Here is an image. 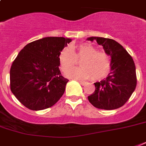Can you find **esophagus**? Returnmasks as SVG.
<instances>
[{"instance_id": "esophagus-1", "label": "esophagus", "mask_w": 146, "mask_h": 146, "mask_svg": "<svg viewBox=\"0 0 146 146\" xmlns=\"http://www.w3.org/2000/svg\"><path fill=\"white\" fill-rule=\"evenodd\" d=\"M79 82H80L82 86H84V85H86V82H84V81H82V80H79Z\"/></svg>"}]
</instances>
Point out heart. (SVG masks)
Wrapping results in <instances>:
<instances>
[{
    "label": "heart",
    "mask_w": 146,
    "mask_h": 146,
    "mask_svg": "<svg viewBox=\"0 0 146 146\" xmlns=\"http://www.w3.org/2000/svg\"><path fill=\"white\" fill-rule=\"evenodd\" d=\"M80 62V68L69 70L66 76L76 80H100L108 74L111 69V57L104 51H97V49L87 43L80 44L71 48L66 47L60 52L59 61L63 70H68Z\"/></svg>",
    "instance_id": "1"
}]
</instances>
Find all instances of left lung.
Listing matches in <instances>:
<instances>
[{"mask_svg": "<svg viewBox=\"0 0 146 146\" xmlns=\"http://www.w3.org/2000/svg\"><path fill=\"white\" fill-rule=\"evenodd\" d=\"M87 40H96L111 58V72L106 79L94 83L96 90L88 96V99L97 108H119L129 100L136 89V66L133 60L126 49L114 40L102 37H89Z\"/></svg>", "mask_w": 146, "mask_h": 146, "instance_id": "1", "label": "left lung"}]
</instances>
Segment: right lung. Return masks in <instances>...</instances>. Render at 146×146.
<instances>
[{"mask_svg": "<svg viewBox=\"0 0 146 146\" xmlns=\"http://www.w3.org/2000/svg\"><path fill=\"white\" fill-rule=\"evenodd\" d=\"M71 41L64 37L43 38L19 51L10 68V90L27 108H48L64 95L69 80L59 70V54Z\"/></svg>", "mask_w": 146, "mask_h": 146, "instance_id": "obj_1", "label": "right lung"}]
</instances>
